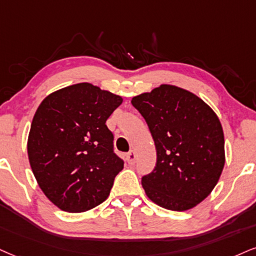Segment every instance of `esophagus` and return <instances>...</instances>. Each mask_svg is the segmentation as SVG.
Returning a JSON list of instances; mask_svg holds the SVG:
<instances>
[{
	"mask_svg": "<svg viewBox=\"0 0 256 256\" xmlns=\"http://www.w3.org/2000/svg\"><path fill=\"white\" fill-rule=\"evenodd\" d=\"M126 159H127L128 164L133 165V164L136 162V153H135L134 150H130V152L127 153V156H126Z\"/></svg>",
	"mask_w": 256,
	"mask_h": 256,
	"instance_id": "34e87169",
	"label": "esophagus"
}]
</instances>
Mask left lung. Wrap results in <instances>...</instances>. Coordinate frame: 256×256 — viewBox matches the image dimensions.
I'll use <instances>...</instances> for the list:
<instances>
[{
  "label": "left lung",
  "mask_w": 256,
  "mask_h": 256,
  "mask_svg": "<svg viewBox=\"0 0 256 256\" xmlns=\"http://www.w3.org/2000/svg\"><path fill=\"white\" fill-rule=\"evenodd\" d=\"M156 150L153 172L141 179L159 206L186 211L214 190L226 162L224 134L216 112L190 91L162 84L133 97Z\"/></svg>",
  "instance_id": "1"
}]
</instances>
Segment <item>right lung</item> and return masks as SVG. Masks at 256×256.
<instances>
[{"mask_svg":"<svg viewBox=\"0 0 256 256\" xmlns=\"http://www.w3.org/2000/svg\"><path fill=\"white\" fill-rule=\"evenodd\" d=\"M122 97L90 83L50 94L34 114L28 159L41 191L59 209L84 212L108 198L123 160L106 122Z\"/></svg>","mask_w":256,"mask_h":256,"instance_id":"1","label":"right lung"}]
</instances>
